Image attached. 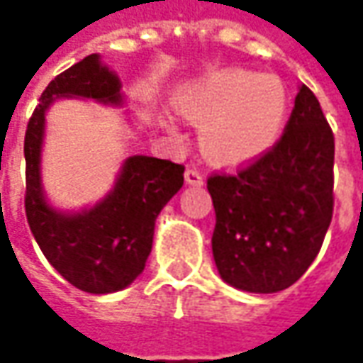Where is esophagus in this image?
I'll return each mask as SVG.
<instances>
[{"mask_svg":"<svg viewBox=\"0 0 363 363\" xmlns=\"http://www.w3.org/2000/svg\"><path fill=\"white\" fill-rule=\"evenodd\" d=\"M184 175H186V184H189V186H203V182H206V177L198 169H194V167L186 169Z\"/></svg>","mask_w":363,"mask_h":363,"instance_id":"obj_1","label":"esophagus"}]
</instances>
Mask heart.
I'll list each match as a JSON object with an SVG mask.
<instances>
[{"mask_svg": "<svg viewBox=\"0 0 363 363\" xmlns=\"http://www.w3.org/2000/svg\"><path fill=\"white\" fill-rule=\"evenodd\" d=\"M286 105L279 78L248 70L218 72L177 99V111L203 125V153L226 165L264 155L285 129Z\"/></svg>", "mask_w": 363, "mask_h": 363, "instance_id": "obj_1", "label": "heart"}]
</instances>
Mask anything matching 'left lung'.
Here are the masks:
<instances>
[{
	"label": "left lung",
	"instance_id": "8db88e82",
	"mask_svg": "<svg viewBox=\"0 0 363 363\" xmlns=\"http://www.w3.org/2000/svg\"><path fill=\"white\" fill-rule=\"evenodd\" d=\"M335 143L311 89L301 84L281 139L236 174H212V252L228 285L277 293L313 262L333 216Z\"/></svg>",
	"mask_w": 363,
	"mask_h": 363
}]
</instances>
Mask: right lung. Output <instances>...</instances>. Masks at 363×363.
Here are the masks:
<instances>
[{"instance_id":"1","label":"right lung","mask_w":363,"mask_h":363,"mask_svg":"<svg viewBox=\"0 0 363 363\" xmlns=\"http://www.w3.org/2000/svg\"><path fill=\"white\" fill-rule=\"evenodd\" d=\"M60 96L121 105V80L91 54L54 78L40 96L23 141L26 216L48 262L80 291L105 295L129 286L145 269L155 218L184 186V165L133 155L103 202L77 214L54 210L42 191L40 153L48 106Z\"/></svg>"}]
</instances>
